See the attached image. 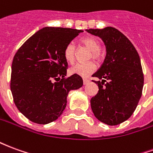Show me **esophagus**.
<instances>
[{"instance_id": "1", "label": "esophagus", "mask_w": 153, "mask_h": 153, "mask_svg": "<svg viewBox=\"0 0 153 153\" xmlns=\"http://www.w3.org/2000/svg\"><path fill=\"white\" fill-rule=\"evenodd\" d=\"M83 84H84V85H86V84H88V83L90 82V80L88 79H83Z\"/></svg>"}]
</instances>
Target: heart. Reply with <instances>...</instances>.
Listing matches in <instances>:
<instances>
[{
    "instance_id": "b5f03b06",
    "label": "heart",
    "mask_w": 153,
    "mask_h": 153,
    "mask_svg": "<svg viewBox=\"0 0 153 153\" xmlns=\"http://www.w3.org/2000/svg\"><path fill=\"white\" fill-rule=\"evenodd\" d=\"M81 42L91 50L90 57L97 60L102 59V55L101 52V44L96 38L88 37L81 39ZM76 47L72 42L68 43L64 49V57L67 62L73 64L75 60ZM96 70V65L93 61H88L86 63H77L70 68V73L77 74L81 77H87L93 74Z\"/></svg>"
}]
</instances>
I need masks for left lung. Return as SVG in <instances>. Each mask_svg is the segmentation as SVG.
<instances>
[{
  "label": "left lung",
  "mask_w": 153,
  "mask_h": 153,
  "mask_svg": "<svg viewBox=\"0 0 153 153\" xmlns=\"http://www.w3.org/2000/svg\"><path fill=\"white\" fill-rule=\"evenodd\" d=\"M88 33L102 39L106 45L104 62L92 77L98 78V93L91 99L96 118L108 125L127 120L134 112L143 87L140 58L131 42L112 27L88 29Z\"/></svg>",
  "instance_id": "8db88e82"
}]
</instances>
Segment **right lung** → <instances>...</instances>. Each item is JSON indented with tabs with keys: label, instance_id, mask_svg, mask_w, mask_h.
Instances as JSON below:
<instances>
[{
	"label": "right lung",
	"instance_id": "1",
	"mask_svg": "<svg viewBox=\"0 0 153 153\" xmlns=\"http://www.w3.org/2000/svg\"><path fill=\"white\" fill-rule=\"evenodd\" d=\"M82 30L46 27L28 38L13 58L10 90L18 110L32 122L46 125L58 119L70 90L83 86L79 75L66 76L67 44Z\"/></svg>",
	"mask_w": 153,
	"mask_h": 153
}]
</instances>
